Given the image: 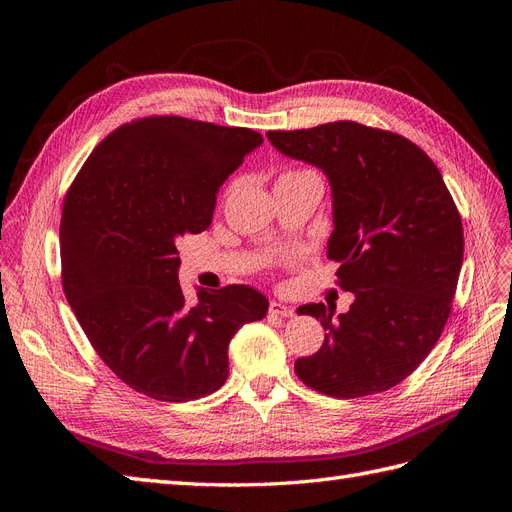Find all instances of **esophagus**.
I'll use <instances>...</instances> for the list:
<instances>
[{
  "label": "esophagus",
  "instance_id": "esophagus-1",
  "mask_svg": "<svg viewBox=\"0 0 512 512\" xmlns=\"http://www.w3.org/2000/svg\"><path fill=\"white\" fill-rule=\"evenodd\" d=\"M269 314L275 318H292L294 316V309L280 303V301H271L269 303Z\"/></svg>",
  "mask_w": 512,
  "mask_h": 512
}]
</instances>
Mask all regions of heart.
<instances>
[{
	"label": "heart",
	"mask_w": 512,
	"mask_h": 512,
	"mask_svg": "<svg viewBox=\"0 0 512 512\" xmlns=\"http://www.w3.org/2000/svg\"><path fill=\"white\" fill-rule=\"evenodd\" d=\"M307 175H316V173H312V170H288V173H284L282 177H307Z\"/></svg>",
	"instance_id": "heart-1"
}]
</instances>
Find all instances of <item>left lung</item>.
Returning a JSON list of instances; mask_svg holds the SVG:
<instances>
[{"instance_id": "1", "label": "left lung", "mask_w": 512, "mask_h": 512, "mask_svg": "<svg viewBox=\"0 0 512 512\" xmlns=\"http://www.w3.org/2000/svg\"><path fill=\"white\" fill-rule=\"evenodd\" d=\"M292 160L320 168L333 194L327 256L354 294L346 314L301 305L324 327L322 348L297 359L318 393L354 399L393 389L425 361L451 314L463 262V228L438 166L408 138L333 121L267 132Z\"/></svg>"}]
</instances>
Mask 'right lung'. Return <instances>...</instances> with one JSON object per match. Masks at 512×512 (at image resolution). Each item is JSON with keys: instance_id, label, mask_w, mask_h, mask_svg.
<instances>
[{"instance_id": "right-lung-1", "label": "right lung", "mask_w": 512, "mask_h": 512, "mask_svg": "<svg viewBox=\"0 0 512 512\" xmlns=\"http://www.w3.org/2000/svg\"><path fill=\"white\" fill-rule=\"evenodd\" d=\"M262 145L250 128L175 115L108 134L61 211V282L76 320L113 374L160 401H192L228 378V344L267 316L258 290L179 286L177 239L209 228L220 185Z\"/></svg>"}]
</instances>
